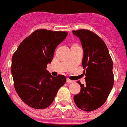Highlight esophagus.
Listing matches in <instances>:
<instances>
[{
  "label": "esophagus",
  "instance_id": "obj_1",
  "mask_svg": "<svg viewBox=\"0 0 127 127\" xmlns=\"http://www.w3.org/2000/svg\"><path fill=\"white\" fill-rule=\"evenodd\" d=\"M66 82L71 83H74V81L71 80V79H66Z\"/></svg>",
  "mask_w": 127,
  "mask_h": 127
}]
</instances>
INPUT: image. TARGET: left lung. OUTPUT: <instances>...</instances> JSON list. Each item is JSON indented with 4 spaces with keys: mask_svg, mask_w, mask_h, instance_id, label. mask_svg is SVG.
<instances>
[{
    "mask_svg": "<svg viewBox=\"0 0 127 127\" xmlns=\"http://www.w3.org/2000/svg\"><path fill=\"white\" fill-rule=\"evenodd\" d=\"M81 42L83 50L82 66L85 69V83L73 97L77 106L86 112L99 108L106 101L114 85L113 62L106 45L92 31H73Z\"/></svg>",
    "mask_w": 127,
    "mask_h": 127,
    "instance_id": "obj_1",
    "label": "left lung"
}]
</instances>
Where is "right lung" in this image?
I'll use <instances>...</instances> for the list:
<instances>
[{"label":"right lung","instance_id":"add662e5","mask_svg":"<svg viewBox=\"0 0 127 127\" xmlns=\"http://www.w3.org/2000/svg\"><path fill=\"white\" fill-rule=\"evenodd\" d=\"M66 32L37 30L21 43L12 57L14 87L24 103L35 109L48 107L66 78L53 77L46 70L54 50L67 36Z\"/></svg>","mask_w":127,"mask_h":127}]
</instances>
